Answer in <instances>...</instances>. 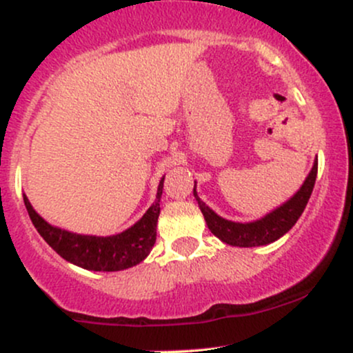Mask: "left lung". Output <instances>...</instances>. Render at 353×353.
<instances>
[{"instance_id":"8db88e82","label":"left lung","mask_w":353,"mask_h":353,"mask_svg":"<svg viewBox=\"0 0 353 353\" xmlns=\"http://www.w3.org/2000/svg\"><path fill=\"white\" fill-rule=\"evenodd\" d=\"M317 165L319 161L315 157L314 165H312L309 176L305 177L301 189L289 201H285L279 208L270 210L264 217L252 222L229 221V219L221 217L217 212H214L197 196L196 181H194V197H196L197 204H199V209L205 219V224H208L209 230L217 239H221L224 244L234 247H259L272 244L277 239H281L283 234L289 232L295 225V222L299 221V217L302 216L303 209H305L307 202L310 199L312 190H314L315 177H317Z\"/></svg>"}]
</instances>
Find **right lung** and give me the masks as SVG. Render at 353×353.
Masks as SVG:
<instances>
[{"label":"right lung","instance_id":"right-lung-1","mask_svg":"<svg viewBox=\"0 0 353 353\" xmlns=\"http://www.w3.org/2000/svg\"><path fill=\"white\" fill-rule=\"evenodd\" d=\"M164 176L157 188L156 201L136 224L123 232L112 236H89L76 234L71 230L52 225L33 209L26 194H23L24 205L30 214L31 222L48 245L56 250L64 261L94 272H117L143 262L152 250L156 242L157 219L161 212V196H163Z\"/></svg>","mask_w":353,"mask_h":353}]
</instances>
